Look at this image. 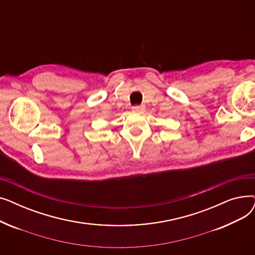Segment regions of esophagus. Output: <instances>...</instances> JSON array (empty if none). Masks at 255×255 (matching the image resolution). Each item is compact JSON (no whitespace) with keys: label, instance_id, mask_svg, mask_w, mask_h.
Instances as JSON below:
<instances>
[{"label":"esophagus","instance_id":"obj_1","mask_svg":"<svg viewBox=\"0 0 255 255\" xmlns=\"http://www.w3.org/2000/svg\"><path fill=\"white\" fill-rule=\"evenodd\" d=\"M144 109H145L144 105H135V106L132 107V111L134 113H140V112L144 111Z\"/></svg>","mask_w":255,"mask_h":255}]
</instances>
